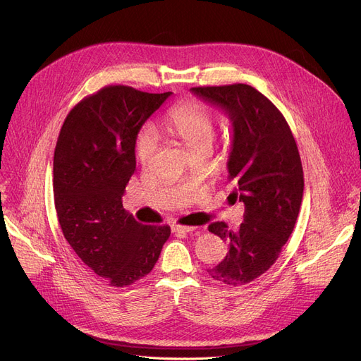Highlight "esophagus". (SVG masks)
<instances>
[{
  "label": "esophagus",
  "instance_id": "1",
  "mask_svg": "<svg viewBox=\"0 0 361 361\" xmlns=\"http://www.w3.org/2000/svg\"><path fill=\"white\" fill-rule=\"evenodd\" d=\"M174 233H192L195 231V226H187V225H173Z\"/></svg>",
  "mask_w": 361,
  "mask_h": 361
}]
</instances>
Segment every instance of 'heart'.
I'll use <instances>...</instances> for the list:
<instances>
[{
	"mask_svg": "<svg viewBox=\"0 0 361 361\" xmlns=\"http://www.w3.org/2000/svg\"><path fill=\"white\" fill-rule=\"evenodd\" d=\"M164 127L168 135L178 139L188 154L212 147L215 139V118L209 109L202 105L188 104L171 111L165 118ZM158 150V142L154 131L146 128L137 136L136 157L140 164L146 165L154 159Z\"/></svg>",
	"mask_w": 361,
	"mask_h": 361,
	"instance_id": "obj_1",
	"label": "heart"
}]
</instances>
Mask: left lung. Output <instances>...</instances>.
<instances>
[{
  "mask_svg": "<svg viewBox=\"0 0 361 361\" xmlns=\"http://www.w3.org/2000/svg\"><path fill=\"white\" fill-rule=\"evenodd\" d=\"M190 90L221 106L233 123L228 180L244 203V219L237 231L219 221L209 225L228 253L207 272L226 286H244L272 267L294 230L305 190L297 143L281 111L249 85Z\"/></svg>",
  "mask_w": 361,
  "mask_h": 361,
  "instance_id": "obj_1",
  "label": "left lung"
}]
</instances>
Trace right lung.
<instances>
[{
    "instance_id": "1",
    "label": "right lung",
    "mask_w": 361,
    "mask_h": 361,
    "mask_svg": "<svg viewBox=\"0 0 361 361\" xmlns=\"http://www.w3.org/2000/svg\"><path fill=\"white\" fill-rule=\"evenodd\" d=\"M173 92L108 86L82 99L54 152V202L71 249L112 287L146 276L169 238L168 225H142L123 207L136 169V139Z\"/></svg>"
}]
</instances>
